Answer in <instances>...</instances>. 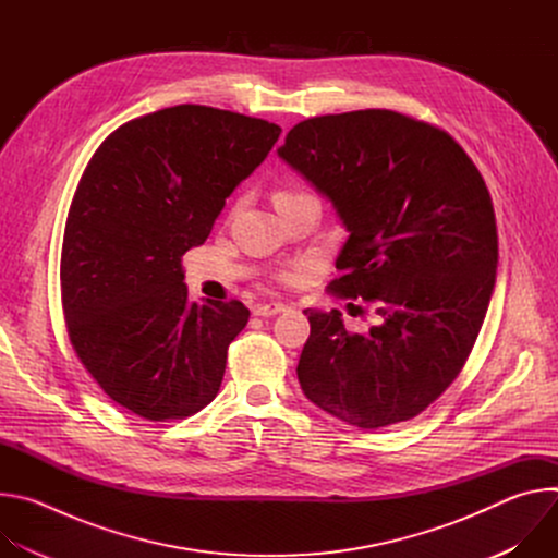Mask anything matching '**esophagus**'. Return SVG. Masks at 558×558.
Listing matches in <instances>:
<instances>
[{"label":"esophagus","instance_id":"obj_1","mask_svg":"<svg viewBox=\"0 0 558 558\" xmlns=\"http://www.w3.org/2000/svg\"><path fill=\"white\" fill-rule=\"evenodd\" d=\"M289 306L284 302H267V304H256L254 306V315H260V317H269V315H278L282 311H287Z\"/></svg>","mask_w":558,"mask_h":558}]
</instances>
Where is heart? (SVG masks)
Returning a JSON list of instances; mask_svg holds the SVG:
<instances>
[{"mask_svg":"<svg viewBox=\"0 0 558 558\" xmlns=\"http://www.w3.org/2000/svg\"><path fill=\"white\" fill-rule=\"evenodd\" d=\"M298 192H280V194H276V201H282V198H289V196H295ZM287 280H293V274H287L284 276Z\"/></svg>","mask_w":558,"mask_h":558,"instance_id":"b5f03b06","label":"heart"}]
</instances>
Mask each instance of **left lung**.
Segmentation results:
<instances>
[{"label":"left lung","mask_w":558,"mask_h":558,"mask_svg":"<svg viewBox=\"0 0 558 558\" xmlns=\"http://www.w3.org/2000/svg\"><path fill=\"white\" fill-rule=\"evenodd\" d=\"M278 156L349 231L331 293L379 315L349 333L338 308L304 311V395L364 430L413 420L463 368L495 289L497 222L480 170L448 132L392 110L300 121Z\"/></svg>","instance_id":"1"}]
</instances>
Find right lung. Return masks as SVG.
Here are the masks:
<instances>
[{"mask_svg": "<svg viewBox=\"0 0 558 558\" xmlns=\"http://www.w3.org/2000/svg\"><path fill=\"white\" fill-rule=\"evenodd\" d=\"M278 136L276 123L185 104L123 123L90 158L65 220L61 304L78 360L121 409L185 420L218 395L250 308L190 302L181 258Z\"/></svg>", "mask_w": 558, "mask_h": 558, "instance_id": "obj_1", "label": "right lung"}]
</instances>
